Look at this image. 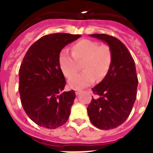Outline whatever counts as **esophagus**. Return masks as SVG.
Masks as SVG:
<instances>
[{
    "label": "esophagus",
    "mask_w": 153,
    "mask_h": 153,
    "mask_svg": "<svg viewBox=\"0 0 153 153\" xmlns=\"http://www.w3.org/2000/svg\"><path fill=\"white\" fill-rule=\"evenodd\" d=\"M81 93H82V90H81V89H78V90H75V94H76V95H79Z\"/></svg>",
    "instance_id": "obj_1"
}]
</instances>
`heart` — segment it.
<instances>
[{"label": "heart", "mask_w": 153, "mask_h": 153, "mask_svg": "<svg viewBox=\"0 0 153 153\" xmlns=\"http://www.w3.org/2000/svg\"><path fill=\"white\" fill-rule=\"evenodd\" d=\"M71 55L66 50L60 52L58 58L60 70L67 78L77 71L78 62H83V71L69 79L68 85L72 89L86 87L94 82L96 78L101 80L111 68L112 52L108 45H100L96 41L82 39L71 46Z\"/></svg>", "instance_id": "heart-1"}]
</instances>
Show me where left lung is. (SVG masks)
I'll return each mask as SVG.
<instances>
[{
	"label": "left lung",
	"instance_id": "8db88e82",
	"mask_svg": "<svg viewBox=\"0 0 153 153\" xmlns=\"http://www.w3.org/2000/svg\"><path fill=\"white\" fill-rule=\"evenodd\" d=\"M105 42L112 52L111 68L105 79L92 88L97 99L87 108L89 120L100 130L120 126L129 117L136 97L138 79L134 60L125 45L105 33L89 34Z\"/></svg>",
	"mask_w": 153,
	"mask_h": 153
}]
</instances>
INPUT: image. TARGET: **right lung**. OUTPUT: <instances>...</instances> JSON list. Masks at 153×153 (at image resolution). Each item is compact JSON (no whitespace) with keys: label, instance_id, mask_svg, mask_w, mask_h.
<instances>
[{"label":"right lung","instance_id":"1","mask_svg":"<svg viewBox=\"0 0 153 153\" xmlns=\"http://www.w3.org/2000/svg\"><path fill=\"white\" fill-rule=\"evenodd\" d=\"M80 37L65 33L45 35L23 57L19 71L21 104L28 117L38 126L56 129L68 121L75 93L63 92L66 81L58 58L62 48Z\"/></svg>","mask_w":153,"mask_h":153}]
</instances>
